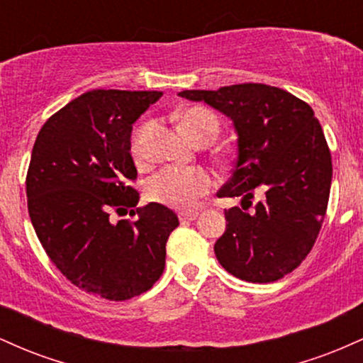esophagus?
Wrapping results in <instances>:
<instances>
[{"label":"esophagus","mask_w":363,"mask_h":363,"mask_svg":"<svg viewBox=\"0 0 363 363\" xmlns=\"http://www.w3.org/2000/svg\"><path fill=\"white\" fill-rule=\"evenodd\" d=\"M198 211H181V213H179V220H181L182 223L193 222V220L198 218Z\"/></svg>","instance_id":"34e87169"}]
</instances>
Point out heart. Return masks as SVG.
<instances>
[{
  "label": "heart",
  "instance_id": "b5f03b06",
  "mask_svg": "<svg viewBox=\"0 0 363 363\" xmlns=\"http://www.w3.org/2000/svg\"><path fill=\"white\" fill-rule=\"evenodd\" d=\"M179 128L189 140L213 138L218 129L213 112L205 107H189L179 116ZM133 155L140 158L143 155L141 138L133 143ZM215 177L210 170L203 167H170L162 169L148 181L147 193L150 199L162 203L165 206L177 208V210H191L199 203V199L213 189Z\"/></svg>",
  "mask_w": 363,
  "mask_h": 363
}]
</instances>
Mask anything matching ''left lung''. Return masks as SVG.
Listing matches in <instances>:
<instances>
[{
	"instance_id": "8db88e82",
	"label": "left lung",
	"mask_w": 363,
	"mask_h": 363,
	"mask_svg": "<svg viewBox=\"0 0 363 363\" xmlns=\"http://www.w3.org/2000/svg\"><path fill=\"white\" fill-rule=\"evenodd\" d=\"M234 121L237 160L220 198L240 196L252 211L225 210L227 228L215 242L220 264L240 280L272 283L294 272L314 247L324 222L333 164L314 111L290 91L264 83L184 90Z\"/></svg>"
}]
</instances>
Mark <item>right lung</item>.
<instances>
[{
  "label": "right lung",
  "instance_id": "add662e5",
  "mask_svg": "<svg viewBox=\"0 0 363 363\" xmlns=\"http://www.w3.org/2000/svg\"><path fill=\"white\" fill-rule=\"evenodd\" d=\"M162 91L91 90L44 123L27 170V206L44 251L78 289L107 301L150 290L179 225L160 203L138 206L131 153L135 121ZM136 220H109L112 213Z\"/></svg>",
  "mask_w": 363,
  "mask_h": 363
}]
</instances>
